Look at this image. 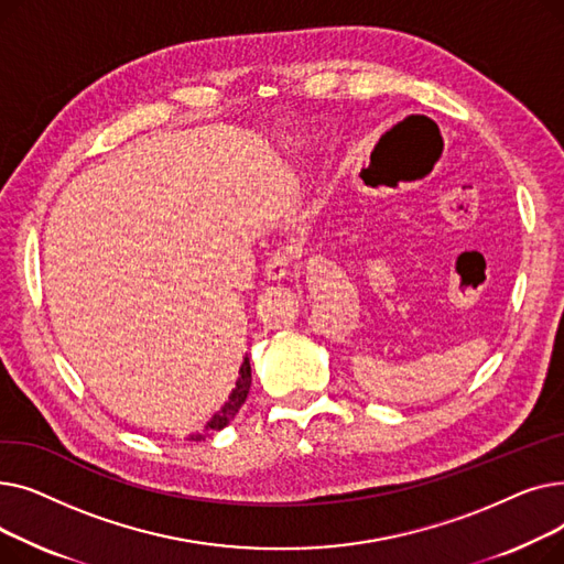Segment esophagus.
Wrapping results in <instances>:
<instances>
[{
  "label": "esophagus",
  "mask_w": 564,
  "mask_h": 564,
  "mask_svg": "<svg viewBox=\"0 0 564 564\" xmlns=\"http://www.w3.org/2000/svg\"><path fill=\"white\" fill-rule=\"evenodd\" d=\"M292 249H279L272 253V258L267 260L264 264V276L267 281H281L290 274V267H292Z\"/></svg>",
  "instance_id": "obj_1"
}]
</instances>
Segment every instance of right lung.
<instances>
[{
  "mask_svg": "<svg viewBox=\"0 0 564 564\" xmlns=\"http://www.w3.org/2000/svg\"><path fill=\"white\" fill-rule=\"evenodd\" d=\"M249 389H251V364H249V359H245V364L240 368V377H237V381H235V389H232L228 402L215 413L213 421L205 425V434H215V432L224 430L235 419V413L240 411V406L245 404V400L249 395ZM189 438L200 441L205 436L203 434H192Z\"/></svg>",
  "mask_w": 564,
  "mask_h": 564,
  "instance_id": "add662e5",
  "label": "right lung"
}]
</instances>
